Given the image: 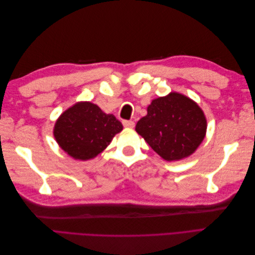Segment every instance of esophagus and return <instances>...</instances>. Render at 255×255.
<instances>
[{"label":"esophagus","mask_w":255,"mask_h":255,"mask_svg":"<svg viewBox=\"0 0 255 255\" xmlns=\"http://www.w3.org/2000/svg\"><path fill=\"white\" fill-rule=\"evenodd\" d=\"M122 123H123V126H125V128H134L135 127V123L132 120H123Z\"/></svg>","instance_id":"obj_1"}]
</instances>
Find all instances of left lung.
<instances>
[{"instance_id": "obj_1", "label": "left lung", "mask_w": 255, "mask_h": 255, "mask_svg": "<svg viewBox=\"0 0 255 255\" xmlns=\"http://www.w3.org/2000/svg\"><path fill=\"white\" fill-rule=\"evenodd\" d=\"M136 132L167 161L190 156L202 143L207 122L194 100L179 92L154 99Z\"/></svg>"}]
</instances>
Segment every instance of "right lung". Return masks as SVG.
<instances>
[{
    "label": "right lung",
    "mask_w": 255,
    "mask_h": 255,
    "mask_svg": "<svg viewBox=\"0 0 255 255\" xmlns=\"http://www.w3.org/2000/svg\"><path fill=\"white\" fill-rule=\"evenodd\" d=\"M122 129V123L114 115L105 114L97 104L82 101L59 116L53 135L69 156L88 160L103 152Z\"/></svg>",
    "instance_id": "1"
}]
</instances>
